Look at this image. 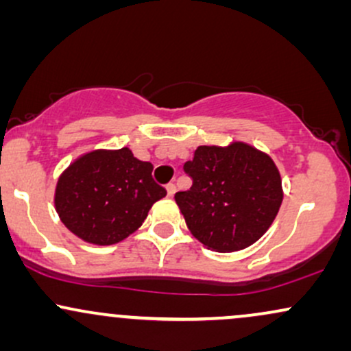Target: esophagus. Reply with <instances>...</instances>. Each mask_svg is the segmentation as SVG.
I'll return each instance as SVG.
<instances>
[{
  "label": "esophagus",
  "instance_id": "1",
  "mask_svg": "<svg viewBox=\"0 0 351 351\" xmlns=\"http://www.w3.org/2000/svg\"><path fill=\"white\" fill-rule=\"evenodd\" d=\"M175 191H176L175 183H168V184H167V193H168V196H170V198H171L173 195H175Z\"/></svg>",
  "mask_w": 351,
  "mask_h": 351
}]
</instances>
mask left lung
I'll return each mask as SVG.
<instances>
[{"label": "left lung", "instance_id": "obj_1", "mask_svg": "<svg viewBox=\"0 0 351 351\" xmlns=\"http://www.w3.org/2000/svg\"><path fill=\"white\" fill-rule=\"evenodd\" d=\"M193 186L175 195L193 236L216 252L249 247L265 234L284 199L277 165L267 153L234 140L201 145L184 163Z\"/></svg>", "mask_w": 351, "mask_h": 351}]
</instances>
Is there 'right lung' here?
I'll use <instances>...</instances> for the list:
<instances>
[{
  "label": "right lung",
  "instance_id": "1",
  "mask_svg": "<svg viewBox=\"0 0 351 351\" xmlns=\"http://www.w3.org/2000/svg\"><path fill=\"white\" fill-rule=\"evenodd\" d=\"M153 165L128 147L82 153L59 175L54 208L74 236L95 245L123 241L142 226L148 211L167 196L152 178Z\"/></svg>",
  "mask_w": 351,
  "mask_h": 351
}]
</instances>
